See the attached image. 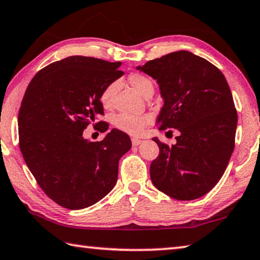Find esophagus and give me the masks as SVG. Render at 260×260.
<instances>
[{
  "instance_id": "esophagus-1",
  "label": "esophagus",
  "mask_w": 260,
  "mask_h": 260,
  "mask_svg": "<svg viewBox=\"0 0 260 260\" xmlns=\"http://www.w3.org/2000/svg\"><path fill=\"white\" fill-rule=\"evenodd\" d=\"M131 143H132V146H139L141 143H143V140H140L138 138H132Z\"/></svg>"
}]
</instances>
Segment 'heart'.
<instances>
[{
  "instance_id": "1",
  "label": "heart",
  "mask_w": 260,
  "mask_h": 260,
  "mask_svg": "<svg viewBox=\"0 0 260 260\" xmlns=\"http://www.w3.org/2000/svg\"><path fill=\"white\" fill-rule=\"evenodd\" d=\"M130 85L141 95H145L148 90H153V81L143 73H131L129 76ZM117 88V81H112L106 85L100 95V102L103 107L110 109L113 105V97ZM150 122L148 115L119 113L113 117V125L117 130L126 132L129 135H138Z\"/></svg>"
}]
</instances>
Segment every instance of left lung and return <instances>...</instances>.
Segmentation results:
<instances>
[{
    "label": "left lung",
    "mask_w": 260,
    "mask_h": 260,
    "mask_svg": "<svg viewBox=\"0 0 260 260\" xmlns=\"http://www.w3.org/2000/svg\"><path fill=\"white\" fill-rule=\"evenodd\" d=\"M137 69L159 85V130L180 131L172 146L153 138L159 155L150 164L151 182L174 199L203 197L222 178L236 144L238 114L226 79L218 68L188 51Z\"/></svg>",
    "instance_id": "obj_1"
}]
</instances>
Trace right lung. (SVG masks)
Instances as JSON below:
<instances>
[{"mask_svg":"<svg viewBox=\"0 0 260 260\" xmlns=\"http://www.w3.org/2000/svg\"><path fill=\"white\" fill-rule=\"evenodd\" d=\"M121 62L70 56L38 71L21 102L18 115L19 146L39 187L53 202L82 209L100 202L114 188L119 160L131 148L129 136L117 129L102 141L82 132L89 124L100 131L109 123L100 95L123 75Z\"/></svg>","mask_w":260,"mask_h":260,"instance_id":"obj_1","label":"right lung"}]
</instances>
